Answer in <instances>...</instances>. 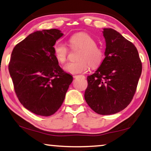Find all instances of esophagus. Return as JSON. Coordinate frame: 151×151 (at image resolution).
<instances>
[{
	"instance_id": "obj_1",
	"label": "esophagus",
	"mask_w": 151,
	"mask_h": 151,
	"mask_svg": "<svg viewBox=\"0 0 151 151\" xmlns=\"http://www.w3.org/2000/svg\"><path fill=\"white\" fill-rule=\"evenodd\" d=\"M74 78H78V77H81V78H85V76L84 75H74L73 76Z\"/></svg>"
}]
</instances>
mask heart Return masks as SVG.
Instances as JSON below:
<instances>
[{
    "label": "heart",
    "mask_w": 151,
    "mask_h": 151,
    "mask_svg": "<svg viewBox=\"0 0 151 151\" xmlns=\"http://www.w3.org/2000/svg\"><path fill=\"white\" fill-rule=\"evenodd\" d=\"M71 48L81 49L78 60L76 62H69L64 66V70L70 74H78L86 72L89 68H96L102 64L104 60V52L102 48L96 45V41L91 36L86 32H78L72 36L68 40ZM53 53L58 62L66 61L68 49L61 41L53 45Z\"/></svg>",
    "instance_id": "obj_1"
}]
</instances>
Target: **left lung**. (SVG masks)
Masks as SVG:
<instances>
[{
    "mask_svg": "<svg viewBox=\"0 0 151 151\" xmlns=\"http://www.w3.org/2000/svg\"><path fill=\"white\" fill-rule=\"evenodd\" d=\"M105 58L95 73L87 76L85 100L96 113L108 115L125 109L136 92L142 73L136 47L112 28L103 29Z\"/></svg>",
    "mask_w": 151,
    "mask_h": 151,
    "instance_id": "left-lung-1",
    "label": "left lung"
}]
</instances>
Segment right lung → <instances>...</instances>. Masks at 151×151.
I'll return each instance as SVG.
<instances>
[{
    "instance_id": "right-lung-1",
    "label": "right lung",
    "mask_w": 151,
    "mask_h": 151,
    "mask_svg": "<svg viewBox=\"0 0 151 151\" xmlns=\"http://www.w3.org/2000/svg\"><path fill=\"white\" fill-rule=\"evenodd\" d=\"M64 34L58 29L36 31L11 53L9 71L21 104L37 115H52L60 109L73 77L63 70L53 47Z\"/></svg>"
}]
</instances>
